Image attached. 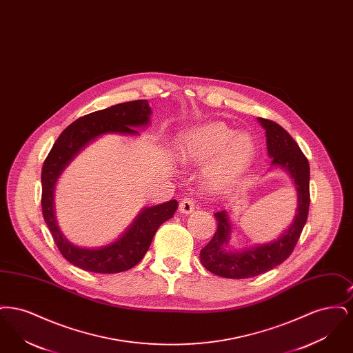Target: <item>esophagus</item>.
Masks as SVG:
<instances>
[{"instance_id":"obj_1","label":"esophagus","mask_w":353,"mask_h":353,"mask_svg":"<svg viewBox=\"0 0 353 353\" xmlns=\"http://www.w3.org/2000/svg\"><path fill=\"white\" fill-rule=\"evenodd\" d=\"M196 208V202L193 199H184L180 202V212L184 214H190Z\"/></svg>"}]
</instances>
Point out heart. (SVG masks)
Wrapping results in <instances>:
<instances>
[{
	"mask_svg": "<svg viewBox=\"0 0 353 353\" xmlns=\"http://www.w3.org/2000/svg\"><path fill=\"white\" fill-rule=\"evenodd\" d=\"M185 157L203 161L217 154L209 168L214 183H228L238 177L252 163L255 143L249 134H238L222 121H213L190 131L184 143Z\"/></svg>",
	"mask_w": 353,
	"mask_h": 353,
	"instance_id": "heart-1",
	"label": "heart"
}]
</instances>
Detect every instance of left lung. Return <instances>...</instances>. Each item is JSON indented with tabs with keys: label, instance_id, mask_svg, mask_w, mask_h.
<instances>
[{
	"label": "left lung",
	"instance_id": "1",
	"mask_svg": "<svg viewBox=\"0 0 353 353\" xmlns=\"http://www.w3.org/2000/svg\"><path fill=\"white\" fill-rule=\"evenodd\" d=\"M258 120L266 130L268 151L272 157V164L285 168L296 186L299 205L298 214L291 228L278 241L245 252H230L223 249L230 234L229 219L223 210L216 213L217 232L210 242L202 248L200 259L205 269L219 276L230 279L256 276L285 262L294 252L308 217L310 164L307 157L296 141L278 123L269 119L259 118Z\"/></svg>",
	"mask_w": 353,
	"mask_h": 353
}]
</instances>
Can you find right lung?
<instances>
[{
	"label": "right lung",
	"instance_id": "1",
	"mask_svg": "<svg viewBox=\"0 0 353 353\" xmlns=\"http://www.w3.org/2000/svg\"><path fill=\"white\" fill-rule=\"evenodd\" d=\"M151 108L148 101L120 103L105 110L84 115L71 123L57 139L42 167V214L50 230L58 250L65 259L79 269L115 274L132 269L148 252L153 235L159 226L172 219L177 209V201L164 202L144 209L128 232L112 245L101 249H82L70 243L61 233L54 217L52 193L61 172L84 145L107 132L139 134L132 127L145 125L150 120Z\"/></svg>",
	"mask_w": 353,
	"mask_h": 353
}]
</instances>
